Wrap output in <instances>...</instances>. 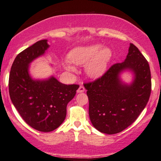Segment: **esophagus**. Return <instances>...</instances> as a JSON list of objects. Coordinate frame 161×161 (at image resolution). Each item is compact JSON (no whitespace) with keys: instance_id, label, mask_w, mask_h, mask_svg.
Returning <instances> with one entry per match:
<instances>
[{"instance_id":"obj_1","label":"esophagus","mask_w":161,"mask_h":161,"mask_svg":"<svg viewBox=\"0 0 161 161\" xmlns=\"http://www.w3.org/2000/svg\"><path fill=\"white\" fill-rule=\"evenodd\" d=\"M85 87H84L83 85H80V87H79V89L77 90V92L79 93V92H83L84 91H85Z\"/></svg>"}]
</instances>
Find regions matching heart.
<instances>
[{
  "label": "heart",
  "instance_id": "b5f03b06",
  "mask_svg": "<svg viewBox=\"0 0 161 161\" xmlns=\"http://www.w3.org/2000/svg\"><path fill=\"white\" fill-rule=\"evenodd\" d=\"M112 53L108 48H102L101 44H92L78 47L69 54V61L78 65H86V72L92 78H98L105 72ZM69 62H63V65L70 71H75V68Z\"/></svg>",
  "mask_w": 161,
  "mask_h": 161
}]
</instances>
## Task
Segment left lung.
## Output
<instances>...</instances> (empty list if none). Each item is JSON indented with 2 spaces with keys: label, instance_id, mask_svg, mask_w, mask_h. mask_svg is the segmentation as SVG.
Here are the masks:
<instances>
[{
  "label": "left lung",
  "instance_id": "left-lung-1",
  "mask_svg": "<svg viewBox=\"0 0 161 161\" xmlns=\"http://www.w3.org/2000/svg\"><path fill=\"white\" fill-rule=\"evenodd\" d=\"M125 69L135 74L130 85L119 78ZM84 86L92 125L101 133L115 134L134 123L148 102L152 87L149 63L139 49L130 44L123 62L112 65L101 77Z\"/></svg>",
  "mask_w": 161,
  "mask_h": 161
}]
</instances>
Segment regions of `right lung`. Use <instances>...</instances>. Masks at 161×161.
<instances>
[{"label": "right lung", "mask_w": 161, "mask_h": 161, "mask_svg": "<svg viewBox=\"0 0 161 161\" xmlns=\"http://www.w3.org/2000/svg\"><path fill=\"white\" fill-rule=\"evenodd\" d=\"M49 47L47 40H41L18 54L8 80L9 96L16 109L28 125L42 132H50L63 123L67 104L80 87L64 85L54 76L45 80L31 78L29 65Z\"/></svg>", "instance_id": "1"}]
</instances>
